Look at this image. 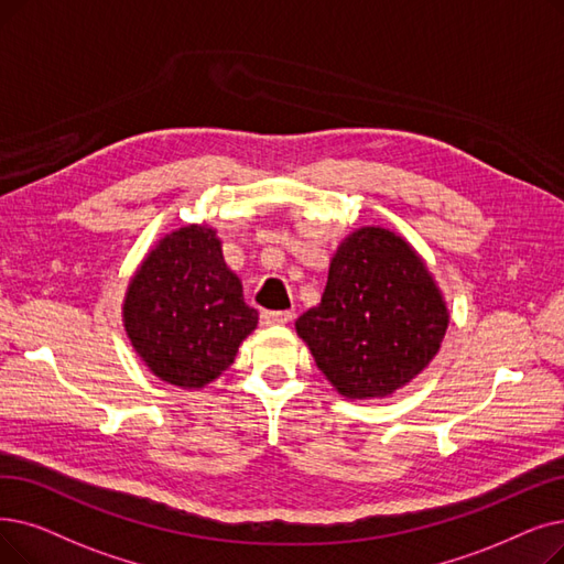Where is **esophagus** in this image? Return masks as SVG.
Listing matches in <instances>:
<instances>
[{
	"label": "esophagus",
	"mask_w": 564,
	"mask_h": 564,
	"mask_svg": "<svg viewBox=\"0 0 564 564\" xmlns=\"http://www.w3.org/2000/svg\"><path fill=\"white\" fill-rule=\"evenodd\" d=\"M262 325H285L292 321V313L290 311H264L260 315Z\"/></svg>",
	"instance_id": "34e87169"
}]
</instances>
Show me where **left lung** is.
Masks as SVG:
<instances>
[{"instance_id": "1", "label": "left lung", "mask_w": 564, "mask_h": 564, "mask_svg": "<svg viewBox=\"0 0 564 564\" xmlns=\"http://www.w3.org/2000/svg\"><path fill=\"white\" fill-rule=\"evenodd\" d=\"M449 308L424 258L382 226L338 243L321 304L297 317L317 369L350 401L387 399L437 355Z\"/></svg>"}]
</instances>
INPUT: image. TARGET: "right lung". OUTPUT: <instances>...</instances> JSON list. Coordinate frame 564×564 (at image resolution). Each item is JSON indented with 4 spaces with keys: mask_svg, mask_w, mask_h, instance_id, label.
<instances>
[{
    "mask_svg": "<svg viewBox=\"0 0 564 564\" xmlns=\"http://www.w3.org/2000/svg\"><path fill=\"white\" fill-rule=\"evenodd\" d=\"M207 224L182 226L156 241L127 285L121 321L133 350L159 380L203 389L237 357L258 327L241 281Z\"/></svg>",
    "mask_w": 564,
    "mask_h": 564,
    "instance_id": "add662e5",
    "label": "right lung"
}]
</instances>
